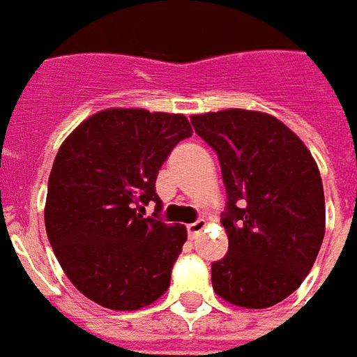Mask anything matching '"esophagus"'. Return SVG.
Returning <instances> with one entry per match:
<instances>
[{
  "label": "esophagus",
  "mask_w": 357,
  "mask_h": 357,
  "mask_svg": "<svg viewBox=\"0 0 357 357\" xmlns=\"http://www.w3.org/2000/svg\"><path fill=\"white\" fill-rule=\"evenodd\" d=\"M206 228V220H197V222H191V224H187V234H189V238H195L197 234H201V231Z\"/></svg>",
  "instance_id": "1"
}]
</instances>
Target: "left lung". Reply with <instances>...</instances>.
Returning a JSON list of instances; mask_svg holds the SVG:
<instances>
[{
  "label": "left lung",
  "instance_id": "left-lung-1",
  "mask_svg": "<svg viewBox=\"0 0 357 357\" xmlns=\"http://www.w3.org/2000/svg\"><path fill=\"white\" fill-rule=\"evenodd\" d=\"M220 160L228 253L213 263V288L231 305L273 307L298 290L325 238L317 162L271 114L230 108L191 116Z\"/></svg>",
  "mask_w": 357,
  "mask_h": 357
}]
</instances>
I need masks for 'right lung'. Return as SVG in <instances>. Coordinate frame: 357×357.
Returning <instances> with one entry per match:
<instances>
[{
    "instance_id": "obj_1",
    "label": "right lung",
    "mask_w": 357,
    "mask_h": 357,
    "mask_svg": "<svg viewBox=\"0 0 357 357\" xmlns=\"http://www.w3.org/2000/svg\"><path fill=\"white\" fill-rule=\"evenodd\" d=\"M193 135L183 114L108 108L92 114L57 151L44 222L77 290L114 311L146 307L170 288L185 226L164 224L156 176L172 149Z\"/></svg>"
}]
</instances>
